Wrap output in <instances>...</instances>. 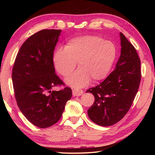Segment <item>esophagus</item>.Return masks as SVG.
Here are the masks:
<instances>
[{
	"label": "esophagus",
	"instance_id": "esophagus-1",
	"mask_svg": "<svg viewBox=\"0 0 155 155\" xmlns=\"http://www.w3.org/2000/svg\"><path fill=\"white\" fill-rule=\"evenodd\" d=\"M83 94V90H74L72 91V94L74 96H80Z\"/></svg>",
	"mask_w": 155,
	"mask_h": 155
}]
</instances>
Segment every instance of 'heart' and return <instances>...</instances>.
<instances>
[{
  "mask_svg": "<svg viewBox=\"0 0 155 155\" xmlns=\"http://www.w3.org/2000/svg\"><path fill=\"white\" fill-rule=\"evenodd\" d=\"M117 56V48L111 41L95 35L71 39L65 48H57L53 54L57 71L68 77L77 66L79 69L66 78L65 82L75 88L83 87L92 80L98 82L111 71Z\"/></svg>",
  "mask_w": 155,
  "mask_h": 155,
  "instance_id": "b5f03b06",
  "label": "heart"
}]
</instances>
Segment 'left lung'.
Masks as SVG:
<instances>
[{
  "label": "left lung",
  "mask_w": 155,
  "mask_h": 155,
  "mask_svg": "<svg viewBox=\"0 0 155 155\" xmlns=\"http://www.w3.org/2000/svg\"><path fill=\"white\" fill-rule=\"evenodd\" d=\"M121 54L115 70L104 81L86 92L95 98L87 111L90 119L102 127L118 122L127 114L141 81L140 59L132 44L120 33Z\"/></svg>",
  "instance_id": "1"
}]
</instances>
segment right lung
Instances as JSON below:
<instances>
[{"label": "right lung", "mask_w": 155, "mask_h": 155, "mask_svg": "<svg viewBox=\"0 0 155 155\" xmlns=\"http://www.w3.org/2000/svg\"><path fill=\"white\" fill-rule=\"evenodd\" d=\"M61 30L44 29L26 40L12 70L15 97L20 111L31 123L43 128L59 121L72 90L51 91L64 85L55 74L53 53ZM50 93V94L48 93Z\"/></svg>", "instance_id": "add662e5"}]
</instances>
